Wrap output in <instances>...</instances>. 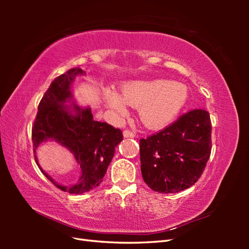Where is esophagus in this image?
<instances>
[{
  "label": "esophagus",
  "instance_id": "esophagus-1",
  "mask_svg": "<svg viewBox=\"0 0 249 249\" xmlns=\"http://www.w3.org/2000/svg\"><path fill=\"white\" fill-rule=\"evenodd\" d=\"M123 136L125 137V138H134L135 133H134V131H131V130L126 129V130L123 131Z\"/></svg>",
  "mask_w": 249,
  "mask_h": 249
}]
</instances>
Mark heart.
<instances>
[{
    "label": "heart",
    "mask_w": 249,
    "mask_h": 249,
    "mask_svg": "<svg viewBox=\"0 0 249 249\" xmlns=\"http://www.w3.org/2000/svg\"><path fill=\"white\" fill-rule=\"evenodd\" d=\"M121 89L123 96L114 89H105L106 104L120 114L127 113L128 105L139 107L140 121L150 129L170 124L188 98L186 86L163 79L128 81L122 84Z\"/></svg>",
    "instance_id": "obj_1"
}]
</instances>
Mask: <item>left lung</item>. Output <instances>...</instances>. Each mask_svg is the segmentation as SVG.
I'll use <instances>...</instances> for the list:
<instances>
[{
  "mask_svg": "<svg viewBox=\"0 0 249 249\" xmlns=\"http://www.w3.org/2000/svg\"><path fill=\"white\" fill-rule=\"evenodd\" d=\"M212 123L204 109H193L160 133L140 139L143 181L157 193L172 194L198 181L212 149Z\"/></svg>",
  "mask_w": 249,
  "mask_h": 249,
  "instance_id": "obj_1",
  "label": "left lung"
}]
</instances>
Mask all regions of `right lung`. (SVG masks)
I'll list each match as a JSON object with an SVG mask.
<instances>
[{
	"label": "right lung",
	"instance_id": "1",
	"mask_svg": "<svg viewBox=\"0 0 249 249\" xmlns=\"http://www.w3.org/2000/svg\"><path fill=\"white\" fill-rule=\"evenodd\" d=\"M76 67L56 77L44 94L32 127L34 152L47 140H54L67 147L81 168V177L72 186H63L53 181L37 161L36 163L49 181L63 192L70 194L88 193L103 182L115 147L123 140V134L106 122L93 119L89 108H81L75 103L67 106L72 98L71 82L77 75H83Z\"/></svg>",
	"mask_w": 249,
	"mask_h": 249
}]
</instances>
